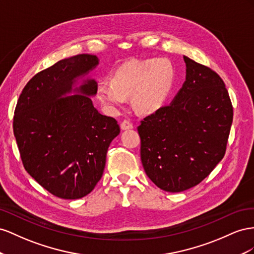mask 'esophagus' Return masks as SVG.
Wrapping results in <instances>:
<instances>
[{
	"label": "esophagus",
	"instance_id": "obj_1",
	"mask_svg": "<svg viewBox=\"0 0 254 254\" xmlns=\"http://www.w3.org/2000/svg\"><path fill=\"white\" fill-rule=\"evenodd\" d=\"M120 127H121L122 131H126V129H131V128H133V125H132V123L129 122V121L125 120V121L121 122Z\"/></svg>",
	"mask_w": 254,
	"mask_h": 254
}]
</instances>
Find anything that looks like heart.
Listing matches in <instances>:
<instances>
[{
	"label": "heart",
	"mask_w": 254,
	"mask_h": 254,
	"mask_svg": "<svg viewBox=\"0 0 254 254\" xmlns=\"http://www.w3.org/2000/svg\"><path fill=\"white\" fill-rule=\"evenodd\" d=\"M175 67L166 57L122 64L110 75V84L101 83L96 98L108 113H115L131 97L132 106L140 114L156 112L171 90Z\"/></svg>",
	"instance_id": "b5f03b06"
}]
</instances>
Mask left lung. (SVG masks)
I'll return each mask as SVG.
<instances>
[{"instance_id": "left-lung-1", "label": "left lung", "mask_w": 254, "mask_h": 254, "mask_svg": "<svg viewBox=\"0 0 254 254\" xmlns=\"http://www.w3.org/2000/svg\"><path fill=\"white\" fill-rule=\"evenodd\" d=\"M186 77L172 102L138 127L140 158L157 187L180 192L199 184L224 153L233 107L221 77L183 56Z\"/></svg>"}]
</instances>
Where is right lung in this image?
Returning <instances> with one entry per match:
<instances>
[{"mask_svg":"<svg viewBox=\"0 0 254 254\" xmlns=\"http://www.w3.org/2000/svg\"><path fill=\"white\" fill-rule=\"evenodd\" d=\"M96 55L78 54L36 74L23 88L13 134L25 170L62 199L88 194L103 175L107 149L120 133L117 121L93 106Z\"/></svg>","mask_w":254,"mask_h":254,"instance_id":"obj_1","label":"right lung"}]
</instances>
